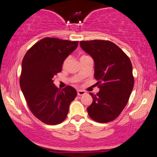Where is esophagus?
<instances>
[{
	"mask_svg": "<svg viewBox=\"0 0 157 157\" xmlns=\"http://www.w3.org/2000/svg\"><path fill=\"white\" fill-rule=\"evenodd\" d=\"M86 92H85L84 91H82V90H78L77 91V95L78 96H82V95H84Z\"/></svg>",
	"mask_w": 157,
	"mask_h": 157,
	"instance_id": "esophagus-1",
	"label": "esophagus"
}]
</instances>
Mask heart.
<instances>
[{
    "mask_svg": "<svg viewBox=\"0 0 157 157\" xmlns=\"http://www.w3.org/2000/svg\"><path fill=\"white\" fill-rule=\"evenodd\" d=\"M85 56H86V55H82V57H85ZM66 62H67V60H65V61H64V63H63V64H64V65H65V64H66Z\"/></svg>",
    "mask_w": 157,
    "mask_h": 157,
    "instance_id": "obj_1",
    "label": "heart"
}]
</instances>
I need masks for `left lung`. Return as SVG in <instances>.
Listing matches in <instances>:
<instances>
[{"instance_id":"8db88e82","label":"left lung","mask_w":157,"mask_h":157,"mask_svg":"<svg viewBox=\"0 0 157 157\" xmlns=\"http://www.w3.org/2000/svg\"><path fill=\"white\" fill-rule=\"evenodd\" d=\"M81 48L94 61V78L100 91L89 93L93 102L89 117L98 122L115 120L127 105L134 88L132 64L120 47L109 40L80 41Z\"/></svg>"}]
</instances>
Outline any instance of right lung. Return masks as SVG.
Masks as SVG:
<instances>
[{"mask_svg":"<svg viewBox=\"0 0 157 157\" xmlns=\"http://www.w3.org/2000/svg\"><path fill=\"white\" fill-rule=\"evenodd\" d=\"M78 41L45 37L32 46L23 57L20 86L30 111L48 125L60 124L67 117L77 91L68 86L62 90L53 83L66 57Z\"/></svg>","mask_w":157,"mask_h":157,"instance_id":"obj_1","label":"right lung"}]
</instances>
